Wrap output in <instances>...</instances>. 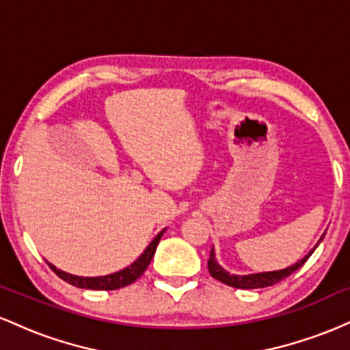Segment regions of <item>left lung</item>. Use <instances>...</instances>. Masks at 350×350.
<instances>
[{
	"mask_svg": "<svg viewBox=\"0 0 350 350\" xmlns=\"http://www.w3.org/2000/svg\"><path fill=\"white\" fill-rule=\"evenodd\" d=\"M324 235L319 239V242L314 245V248L312 250H309V253L304 258H301L299 262L293 263L291 267H286L283 268V270H275V271H260V273H250V275H234V273H228L226 268H222L217 262L215 258V252H214V247H212L211 250V256H208V262H207V267H208V273H211L212 276H214L215 280L222 281L224 284H227V286H232V288H240V290H256V288H267V286H273V284L280 283L281 280H284L286 276H290L291 273H295L296 270H299L301 267H303L304 263H306V260L309 256L312 255V252L316 250V247L323 242Z\"/></svg>",
	"mask_w": 350,
	"mask_h": 350,
	"instance_id": "1",
	"label": "left lung"
}]
</instances>
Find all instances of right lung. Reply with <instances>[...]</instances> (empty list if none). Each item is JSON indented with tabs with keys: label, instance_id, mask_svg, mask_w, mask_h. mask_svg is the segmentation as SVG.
<instances>
[{
	"label": "right lung",
	"instance_id": "add662e5",
	"mask_svg": "<svg viewBox=\"0 0 350 350\" xmlns=\"http://www.w3.org/2000/svg\"><path fill=\"white\" fill-rule=\"evenodd\" d=\"M164 232H166V228L159 232V234L152 239V242L144 248V252L135 260L133 263L128 265V267L123 268V270L110 273V275H105V276H77V275H70V273L59 270L57 267H54V265L49 262H47V265H49L51 270L54 271L59 278L67 281V283L72 284V286L83 288V290H107V291L120 290V288L135 283V281L138 280L144 271H146L148 265L151 263V258L154 256L156 247H158L159 240H161Z\"/></svg>",
	"mask_w": 350,
	"mask_h": 350
}]
</instances>
